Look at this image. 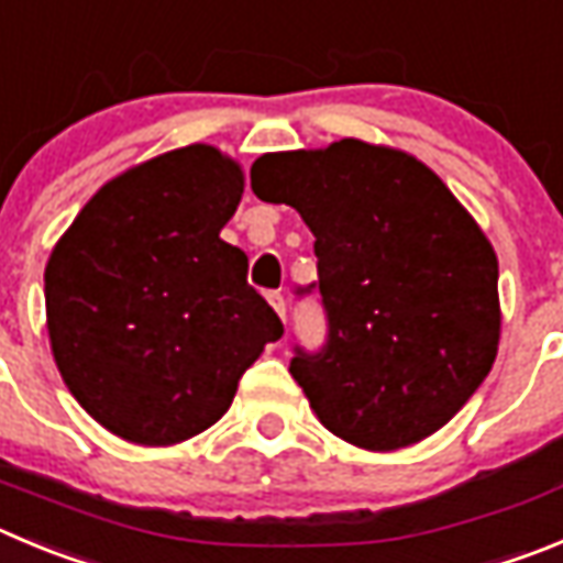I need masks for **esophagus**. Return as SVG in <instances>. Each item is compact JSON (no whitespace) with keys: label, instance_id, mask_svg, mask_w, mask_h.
<instances>
[{"label":"esophagus","instance_id":"esophagus-1","mask_svg":"<svg viewBox=\"0 0 563 563\" xmlns=\"http://www.w3.org/2000/svg\"><path fill=\"white\" fill-rule=\"evenodd\" d=\"M266 299H269V306L277 311V317L286 322V299H283V294L280 291H269V294H266Z\"/></svg>","mask_w":563,"mask_h":563}]
</instances>
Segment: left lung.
Masks as SVG:
<instances>
[{
	"label": "left lung",
	"instance_id": "8db88e82",
	"mask_svg": "<svg viewBox=\"0 0 563 563\" xmlns=\"http://www.w3.org/2000/svg\"><path fill=\"white\" fill-rule=\"evenodd\" d=\"M250 180L317 239L328 341L288 369L319 422L377 453L448 424L500 344L497 255L470 210L422 161L358 139L261 155Z\"/></svg>",
	"mask_w": 563,
	"mask_h": 563
}]
</instances>
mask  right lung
I'll use <instances>...</instances> for the list:
<instances>
[{
    "mask_svg": "<svg viewBox=\"0 0 563 563\" xmlns=\"http://www.w3.org/2000/svg\"><path fill=\"white\" fill-rule=\"evenodd\" d=\"M241 194L244 172L217 146L163 152L104 183L52 250V355L110 433L146 448L202 433L283 335L246 255L219 239Z\"/></svg>",
    "mask_w": 563,
    "mask_h": 563,
    "instance_id": "1",
    "label": "right lung"
}]
</instances>
